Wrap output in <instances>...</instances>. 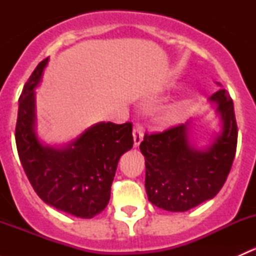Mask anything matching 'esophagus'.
Instances as JSON below:
<instances>
[{
	"label": "esophagus",
	"mask_w": 256,
	"mask_h": 256,
	"mask_svg": "<svg viewBox=\"0 0 256 256\" xmlns=\"http://www.w3.org/2000/svg\"><path fill=\"white\" fill-rule=\"evenodd\" d=\"M132 136H134V144L135 147L140 146L141 141L144 140V130L140 125H136L132 130Z\"/></svg>",
	"instance_id": "34e87169"
}]
</instances>
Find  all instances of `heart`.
Here are the masks:
<instances>
[{"instance_id": "heart-1", "label": "heart", "mask_w": 256, "mask_h": 256, "mask_svg": "<svg viewBox=\"0 0 256 256\" xmlns=\"http://www.w3.org/2000/svg\"><path fill=\"white\" fill-rule=\"evenodd\" d=\"M178 108H180V102H178V104L174 105V112H172V114H174V112H176V110L178 109Z\"/></svg>"}]
</instances>
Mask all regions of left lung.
Here are the masks:
<instances>
[{"label": "left lung", "instance_id": "obj_1", "mask_svg": "<svg viewBox=\"0 0 256 256\" xmlns=\"http://www.w3.org/2000/svg\"><path fill=\"white\" fill-rule=\"evenodd\" d=\"M209 102L216 106L220 131L207 146L190 144L188 122L144 135L140 144L146 166L144 187L148 200L156 207L190 210L216 197L226 183L238 141L233 100L226 89H219Z\"/></svg>", "mask_w": 256, "mask_h": 256}]
</instances>
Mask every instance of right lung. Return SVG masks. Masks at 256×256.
Here are the masks:
<instances>
[{"mask_svg":"<svg viewBox=\"0 0 256 256\" xmlns=\"http://www.w3.org/2000/svg\"><path fill=\"white\" fill-rule=\"evenodd\" d=\"M49 58L40 62L20 96L16 144L23 170L40 200L58 210L90 219L110 200L120 157L132 148L131 122H99L66 146L44 144L36 132V92Z\"/></svg>","mask_w":256,"mask_h":256,"instance_id":"obj_1","label":"right lung"}]
</instances>
